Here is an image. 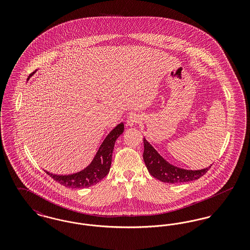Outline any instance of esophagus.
<instances>
[{"instance_id":"1","label":"esophagus","mask_w":250,"mask_h":250,"mask_svg":"<svg viewBox=\"0 0 250 250\" xmlns=\"http://www.w3.org/2000/svg\"><path fill=\"white\" fill-rule=\"evenodd\" d=\"M141 120H142V118L138 114H132L126 120V124H127L128 126H134V125L140 124Z\"/></svg>"}]
</instances>
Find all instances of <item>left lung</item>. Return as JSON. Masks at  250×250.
<instances>
[{
	"mask_svg": "<svg viewBox=\"0 0 250 250\" xmlns=\"http://www.w3.org/2000/svg\"><path fill=\"white\" fill-rule=\"evenodd\" d=\"M143 160L147 167L148 171L152 176L164 183L177 184L197 180L203 176L212 166L211 165L208 167L199 170L181 168L178 167L173 166L166 161L156 152L155 148L146 141L145 138L143 139Z\"/></svg>",
	"mask_w": 250,
	"mask_h": 250,
	"instance_id": "obj_1",
	"label": "left lung"
}]
</instances>
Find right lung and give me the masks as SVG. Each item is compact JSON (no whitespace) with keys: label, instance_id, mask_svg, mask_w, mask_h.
<instances>
[{"label":"right lung","instance_id":"add662e5","mask_svg":"<svg viewBox=\"0 0 250 250\" xmlns=\"http://www.w3.org/2000/svg\"><path fill=\"white\" fill-rule=\"evenodd\" d=\"M35 73L36 71L31 73L29 78ZM124 128L125 125L123 123H121L109 132L104 142L100 145L99 150L97 151L91 164L83 170L69 175H56L46 171L47 174L53 178L54 181L69 188H83L97 184L99 181L106 177L109 171L114 144L120 135L123 134Z\"/></svg>","mask_w":250,"mask_h":250}]
</instances>
